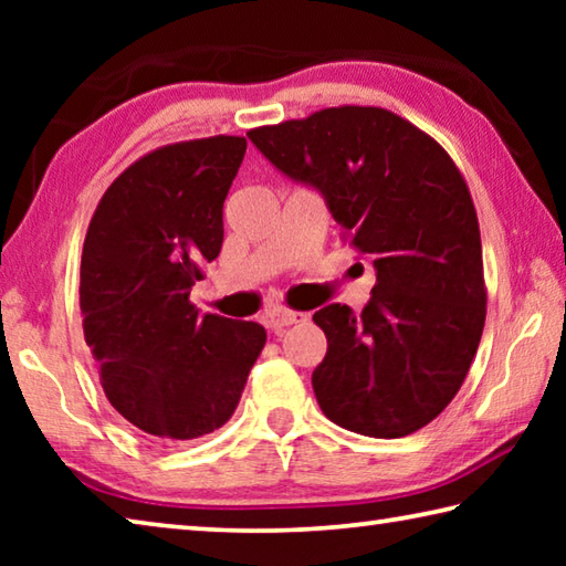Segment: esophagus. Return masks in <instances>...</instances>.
I'll use <instances>...</instances> for the list:
<instances>
[{
    "label": "esophagus",
    "instance_id": "obj_1",
    "mask_svg": "<svg viewBox=\"0 0 566 566\" xmlns=\"http://www.w3.org/2000/svg\"><path fill=\"white\" fill-rule=\"evenodd\" d=\"M306 314L304 312H294V310H286V306H274V310H266L264 312V324L274 332H280L284 327H290V324L296 322H304Z\"/></svg>",
    "mask_w": 566,
    "mask_h": 566
}]
</instances>
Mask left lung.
Here are the masks:
<instances>
[{
    "instance_id": "left-lung-1",
    "label": "left lung",
    "mask_w": 566,
    "mask_h": 566,
    "mask_svg": "<svg viewBox=\"0 0 566 566\" xmlns=\"http://www.w3.org/2000/svg\"><path fill=\"white\" fill-rule=\"evenodd\" d=\"M286 177L317 187L342 239L377 270L359 314L314 312L327 354L312 375L324 415L397 439L444 411L482 339L486 284L476 209L437 139L381 107H329L249 129Z\"/></svg>"
}]
</instances>
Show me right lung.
Returning a JSON list of instances; mask_svg holds the SVG:
<instances>
[{
    "label": "right lung",
    "mask_w": 566,
    "mask_h": 566,
    "mask_svg": "<svg viewBox=\"0 0 566 566\" xmlns=\"http://www.w3.org/2000/svg\"><path fill=\"white\" fill-rule=\"evenodd\" d=\"M244 151L232 134L151 149L107 187L84 237L82 329L102 389L165 442L222 427L266 342L262 324L189 302L222 249V207Z\"/></svg>",
    "instance_id": "obj_1"
}]
</instances>
